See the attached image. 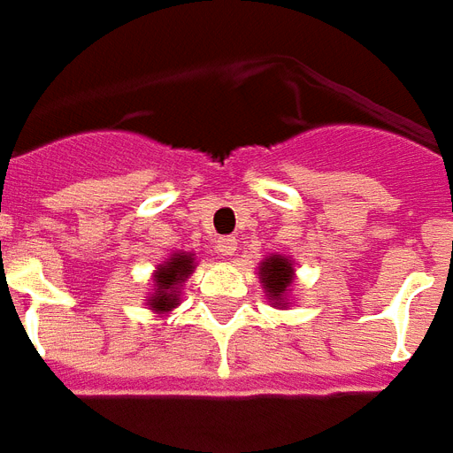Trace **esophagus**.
<instances>
[{
    "label": "esophagus",
    "instance_id": "obj_1",
    "mask_svg": "<svg viewBox=\"0 0 453 453\" xmlns=\"http://www.w3.org/2000/svg\"><path fill=\"white\" fill-rule=\"evenodd\" d=\"M236 248H238V243H236V238H234V236H224V238H219V241H217V252H219V255H224V257L234 255V252H236Z\"/></svg>",
    "mask_w": 453,
    "mask_h": 453
}]
</instances>
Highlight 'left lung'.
I'll list each match as a JSON object with an SVG mask.
<instances>
[{
    "instance_id": "obj_1",
    "label": "left lung",
    "mask_w": 453,
    "mask_h": 453,
    "mask_svg": "<svg viewBox=\"0 0 453 453\" xmlns=\"http://www.w3.org/2000/svg\"><path fill=\"white\" fill-rule=\"evenodd\" d=\"M259 283H262L264 292L271 299L273 306L278 309H288L289 306V292L295 285V262L288 255H273L264 257L259 262Z\"/></svg>"
}]
</instances>
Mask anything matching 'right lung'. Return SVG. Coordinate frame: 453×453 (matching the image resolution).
Segmentation results:
<instances>
[{
	"mask_svg": "<svg viewBox=\"0 0 453 453\" xmlns=\"http://www.w3.org/2000/svg\"><path fill=\"white\" fill-rule=\"evenodd\" d=\"M194 269H196V257H194V252H184V250L173 252L154 271V276H151V292L144 299V303L154 313H158V316H164V313H170L173 309H177L180 302H182L180 295H182L184 280L194 273Z\"/></svg>",
	"mask_w": 453,
	"mask_h": 453,
	"instance_id": "obj_1",
	"label": "right lung"
}]
</instances>
